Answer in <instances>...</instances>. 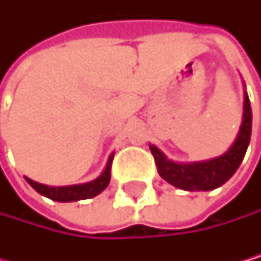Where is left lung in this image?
<instances>
[{
  "label": "left lung",
  "mask_w": 261,
  "mask_h": 261,
  "mask_svg": "<svg viewBox=\"0 0 261 261\" xmlns=\"http://www.w3.org/2000/svg\"><path fill=\"white\" fill-rule=\"evenodd\" d=\"M252 132V109L247 94L244 92L243 122L238 136L227 152L218 158L196 163H174L155 145H150L155 158L158 174L167 183L185 191H212L224 185L240 167L250 141Z\"/></svg>",
  "instance_id": "1"
}]
</instances>
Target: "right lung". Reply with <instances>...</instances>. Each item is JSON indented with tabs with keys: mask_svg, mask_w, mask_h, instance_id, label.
Masks as SVG:
<instances>
[{
	"mask_svg": "<svg viewBox=\"0 0 261 261\" xmlns=\"http://www.w3.org/2000/svg\"><path fill=\"white\" fill-rule=\"evenodd\" d=\"M113 158H114V153H111V156H109L101 175L89 183L72 185V186H46V185H42V183H37L31 178H28V177H26V181L31 185L39 194L51 199V200H56V202H75V200H83V199H91V197L98 196L109 185V180H111Z\"/></svg>",
	"mask_w": 261,
	"mask_h": 261,
	"instance_id": "obj_1",
	"label": "right lung"
}]
</instances>
